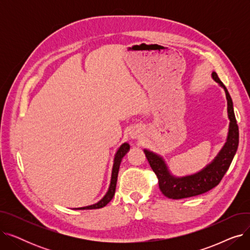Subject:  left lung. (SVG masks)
<instances>
[{
	"instance_id": "8db88e82",
	"label": "left lung",
	"mask_w": 250,
	"mask_h": 250,
	"mask_svg": "<svg viewBox=\"0 0 250 250\" xmlns=\"http://www.w3.org/2000/svg\"><path fill=\"white\" fill-rule=\"evenodd\" d=\"M212 76L214 80L225 90L228 104V116L231 122L227 143L216 157V159L199 173L190 176L176 178L170 175L162 158L148 150L144 151L152 170L155 172L157 178H158L160 191L168 199L179 200L190 198V196L205 193L217 187L223 176L227 172L234 158V155L236 151H237L239 143V130L234 114L231 96L225 85L221 82L217 73L213 72Z\"/></svg>"
}]
</instances>
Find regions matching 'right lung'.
Returning <instances> with one entry per match:
<instances>
[{
  "label": "right lung",
  "mask_w": 250,
  "mask_h": 250,
  "mask_svg": "<svg viewBox=\"0 0 250 250\" xmlns=\"http://www.w3.org/2000/svg\"><path fill=\"white\" fill-rule=\"evenodd\" d=\"M129 150V145L127 143L123 144V145L118 149V151L115 154L114 157V163H113V168H112V175H111V182H110V187L106 194L104 195V198L99 201L97 204L88 206V207H83V208H78L75 209H93V208H100L106 206L113 198V195L115 193V188H116V181H117V174H118V169H120V165L122 162L123 157L126 154V152Z\"/></svg>",
  "instance_id": "obj_1"
}]
</instances>
